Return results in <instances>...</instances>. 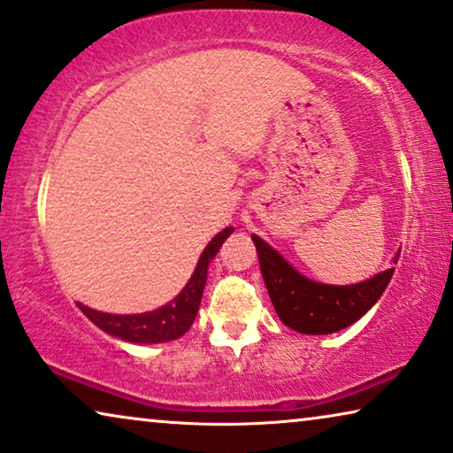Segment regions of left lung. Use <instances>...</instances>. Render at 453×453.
<instances>
[{
  "instance_id": "obj_1",
  "label": "left lung",
  "mask_w": 453,
  "mask_h": 453,
  "mask_svg": "<svg viewBox=\"0 0 453 453\" xmlns=\"http://www.w3.org/2000/svg\"><path fill=\"white\" fill-rule=\"evenodd\" d=\"M251 239L278 318L290 330L301 334H332L352 326L375 305L394 274V268H388L369 280L349 287L313 282L299 274L257 234H251ZM398 257L400 253H395L394 264Z\"/></svg>"
}]
</instances>
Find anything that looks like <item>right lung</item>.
I'll return each instance as SVG.
<instances>
[{
	"label": "right lung",
	"instance_id": "1",
	"mask_svg": "<svg viewBox=\"0 0 453 453\" xmlns=\"http://www.w3.org/2000/svg\"><path fill=\"white\" fill-rule=\"evenodd\" d=\"M234 231L233 226H226L216 237L210 241L206 250L202 251L200 262L196 265V272L191 274L189 282L171 303L165 307L154 309L148 313L138 315H115V313H103L96 309H90L78 303L80 311L88 318L92 324L101 327L103 332L111 334V336L126 340V342L135 344H157V342H169V340L181 338L185 332L194 324L197 309H200L202 293L206 287L208 278V265L212 262L216 253L225 243V239Z\"/></svg>",
	"mask_w": 453,
	"mask_h": 453
}]
</instances>
